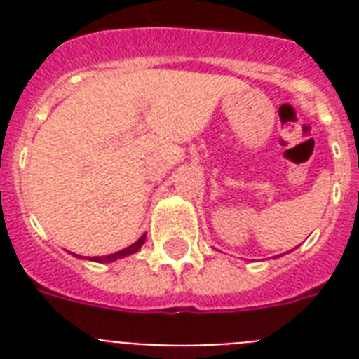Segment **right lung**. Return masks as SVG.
<instances>
[{"instance_id": "add662e5", "label": "right lung", "mask_w": 359, "mask_h": 359, "mask_svg": "<svg viewBox=\"0 0 359 359\" xmlns=\"http://www.w3.org/2000/svg\"><path fill=\"white\" fill-rule=\"evenodd\" d=\"M145 238H147V235L140 236V240H135L134 244L128 245V248H124V250L117 251V253H111V255H106V257H91V261H95V262H114V261H117V259H123V257H126V255H132V253H135V251L140 250L141 245L145 244Z\"/></svg>"}]
</instances>
